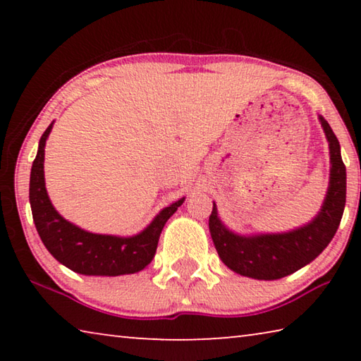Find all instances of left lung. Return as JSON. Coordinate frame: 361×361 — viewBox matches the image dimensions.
<instances>
[{"mask_svg":"<svg viewBox=\"0 0 361 361\" xmlns=\"http://www.w3.org/2000/svg\"><path fill=\"white\" fill-rule=\"evenodd\" d=\"M319 119L329 143L331 169L325 202L312 221L282 234L239 235L221 223L213 204L210 234L219 258L231 271L258 280L282 279L314 261L331 242L344 213L347 175L338 138L326 119L323 116Z\"/></svg>","mask_w":361,"mask_h":361,"instance_id":"obj_1","label":"left lung"}]
</instances>
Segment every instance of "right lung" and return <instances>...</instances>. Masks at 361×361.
<instances>
[{
	"instance_id": "right-lung-1",
	"label": "right lung",
	"mask_w": 361,
	"mask_h": 361,
	"mask_svg": "<svg viewBox=\"0 0 361 361\" xmlns=\"http://www.w3.org/2000/svg\"><path fill=\"white\" fill-rule=\"evenodd\" d=\"M52 126L54 122L42 133L30 173V205L44 247L59 262L82 276L114 277L142 271L154 258L164 226L185 197L166 207L140 234L132 237L94 234L78 228L59 215L46 191L44 146Z\"/></svg>"
}]
</instances>
